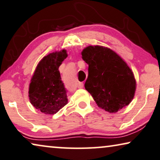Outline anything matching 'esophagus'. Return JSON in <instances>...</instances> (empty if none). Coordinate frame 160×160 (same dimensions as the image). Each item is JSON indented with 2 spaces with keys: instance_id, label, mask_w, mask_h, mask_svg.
Masks as SVG:
<instances>
[{
  "instance_id": "34e87169",
  "label": "esophagus",
  "mask_w": 160,
  "mask_h": 160,
  "mask_svg": "<svg viewBox=\"0 0 160 160\" xmlns=\"http://www.w3.org/2000/svg\"><path fill=\"white\" fill-rule=\"evenodd\" d=\"M77 87H78V88H83V82H78L77 83Z\"/></svg>"
}]
</instances>
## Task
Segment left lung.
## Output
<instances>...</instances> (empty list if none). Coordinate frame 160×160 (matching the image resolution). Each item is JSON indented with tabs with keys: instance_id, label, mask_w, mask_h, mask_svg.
I'll list each match as a JSON object with an SVG mask.
<instances>
[{
	"instance_id": "1",
	"label": "left lung",
	"mask_w": 160,
	"mask_h": 160,
	"mask_svg": "<svg viewBox=\"0 0 160 160\" xmlns=\"http://www.w3.org/2000/svg\"><path fill=\"white\" fill-rule=\"evenodd\" d=\"M88 65L84 87L99 107L113 113L121 110L133 99L136 82L133 72L111 49L89 46L82 53Z\"/></svg>"
}]
</instances>
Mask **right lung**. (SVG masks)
Returning <instances> with one entry per match:
<instances>
[{
  "label": "right lung",
  "mask_w": 160,
  "mask_h": 160,
  "mask_svg": "<svg viewBox=\"0 0 160 160\" xmlns=\"http://www.w3.org/2000/svg\"><path fill=\"white\" fill-rule=\"evenodd\" d=\"M67 57L66 50L49 53L36 68L29 86V99L36 109L53 114L67 104V90L58 67Z\"/></svg>",
  "instance_id": "1"
}]
</instances>
